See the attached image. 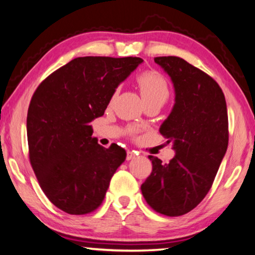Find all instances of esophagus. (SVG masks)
<instances>
[{"label":"esophagus","mask_w":255,"mask_h":255,"mask_svg":"<svg viewBox=\"0 0 255 255\" xmlns=\"http://www.w3.org/2000/svg\"><path fill=\"white\" fill-rule=\"evenodd\" d=\"M135 157V153L132 152V150H128L127 155V160H132V158Z\"/></svg>","instance_id":"obj_1"}]
</instances>
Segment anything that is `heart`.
Here are the masks:
<instances>
[{"label": "heart", "mask_w": 255, "mask_h": 255, "mask_svg": "<svg viewBox=\"0 0 255 255\" xmlns=\"http://www.w3.org/2000/svg\"><path fill=\"white\" fill-rule=\"evenodd\" d=\"M140 93L146 105L158 103L163 106L170 97V88L163 77L156 71H145L136 77Z\"/></svg>", "instance_id": "heart-1"}]
</instances>
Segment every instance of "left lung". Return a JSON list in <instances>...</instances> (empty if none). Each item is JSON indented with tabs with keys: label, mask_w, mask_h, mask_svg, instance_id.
Masks as SVG:
<instances>
[{
	"label": "left lung",
	"mask_w": 255,
	"mask_h": 255,
	"mask_svg": "<svg viewBox=\"0 0 255 255\" xmlns=\"http://www.w3.org/2000/svg\"><path fill=\"white\" fill-rule=\"evenodd\" d=\"M154 61L175 88V105L160 133L172 142L176 154L169 163L149 155L153 170L141 192L157 213L180 216L206 197L226 155L227 102L219 84L183 58L163 56Z\"/></svg>",
	"instance_id": "1"
}]
</instances>
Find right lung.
<instances>
[{
	"label": "right lung",
	"instance_id": "1",
	"mask_svg": "<svg viewBox=\"0 0 255 255\" xmlns=\"http://www.w3.org/2000/svg\"><path fill=\"white\" fill-rule=\"evenodd\" d=\"M140 57H78L48 76L27 113L29 161L47 198L71 215L93 212L127 152L105 148L91 122L105 114L119 85L142 63Z\"/></svg>",
	"mask_w": 255,
	"mask_h": 255
}]
</instances>
